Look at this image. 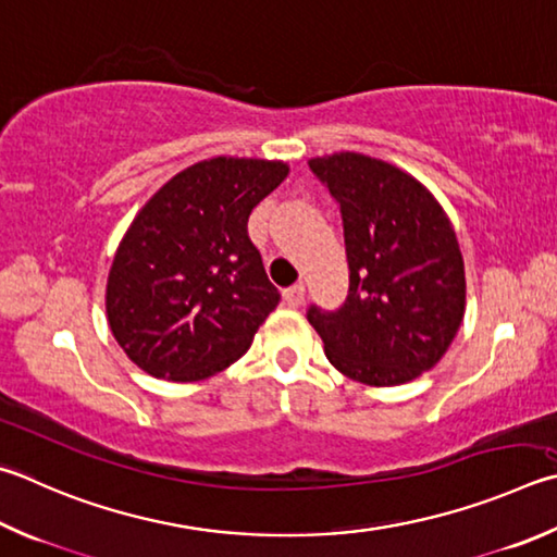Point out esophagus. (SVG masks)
<instances>
[{"mask_svg":"<svg viewBox=\"0 0 557 557\" xmlns=\"http://www.w3.org/2000/svg\"><path fill=\"white\" fill-rule=\"evenodd\" d=\"M305 295H307V287L301 285V282H297V285L287 287V289H285L287 307H301V301H305Z\"/></svg>","mask_w":557,"mask_h":557,"instance_id":"1","label":"esophagus"}]
</instances>
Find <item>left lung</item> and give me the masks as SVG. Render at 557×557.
<instances>
[{
	"label": "left lung",
	"instance_id": "left-lung-1",
	"mask_svg": "<svg viewBox=\"0 0 557 557\" xmlns=\"http://www.w3.org/2000/svg\"><path fill=\"white\" fill-rule=\"evenodd\" d=\"M338 201L350 270L336 311L309 307L331 366L370 387L417 380L465 313V265L446 211L417 177L362 153L309 160Z\"/></svg>",
	"mask_w": 557,
	"mask_h": 557
}]
</instances>
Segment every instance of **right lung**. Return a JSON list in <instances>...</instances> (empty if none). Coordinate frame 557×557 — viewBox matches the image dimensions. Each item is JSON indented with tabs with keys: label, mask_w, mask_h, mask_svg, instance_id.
Returning <instances> with one entry per match:
<instances>
[{
	"label": "right lung",
	"mask_w": 557,
	"mask_h": 557,
	"mask_svg": "<svg viewBox=\"0 0 557 557\" xmlns=\"http://www.w3.org/2000/svg\"><path fill=\"white\" fill-rule=\"evenodd\" d=\"M287 173L282 160L209 158L138 211L111 262L107 321L140 370L197 382L250 348L280 292L250 244L248 216Z\"/></svg>",
	"instance_id": "1"
}]
</instances>
